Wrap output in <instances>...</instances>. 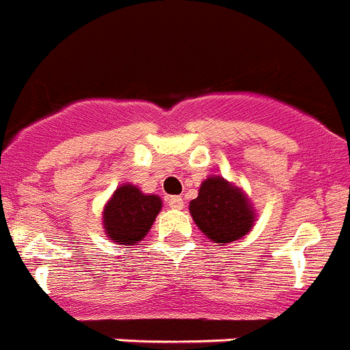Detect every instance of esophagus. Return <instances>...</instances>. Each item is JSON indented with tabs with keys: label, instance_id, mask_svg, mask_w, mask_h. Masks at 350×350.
<instances>
[{
	"label": "esophagus",
	"instance_id": "obj_1",
	"mask_svg": "<svg viewBox=\"0 0 350 350\" xmlns=\"http://www.w3.org/2000/svg\"><path fill=\"white\" fill-rule=\"evenodd\" d=\"M168 205L172 208H177V211H180V208H184V200H182L180 196H170Z\"/></svg>",
	"mask_w": 350,
	"mask_h": 350
}]
</instances>
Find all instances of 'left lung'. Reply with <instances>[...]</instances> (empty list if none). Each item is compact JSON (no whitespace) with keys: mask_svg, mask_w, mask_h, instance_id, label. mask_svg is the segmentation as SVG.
Masks as SVG:
<instances>
[{"mask_svg":"<svg viewBox=\"0 0 350 350\" xmlns=\"http://www.w3.org/2000/svg\"><path fill=\"white\" fill-rule=\"evenodd\" d=\"M189 212L196 226L217 246L243 239L255 223V211L244 191L217 175L202 182Z\"/></svg>","mask_w":350,"mask_h":350,"instance_id":"8db88e82","label":"left lung"}]
</instances>
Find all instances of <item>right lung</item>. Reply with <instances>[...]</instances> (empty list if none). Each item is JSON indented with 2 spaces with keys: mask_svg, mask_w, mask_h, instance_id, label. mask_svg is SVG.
I'll use <instances>...</instances> for the list:
<instances>
[{
  "mask_svg": "<svg viewBox=\"0 0 350 350\" xmlns=\"http://www.w3.org/2000/svg\"><path fill=\"white\" fill-rule=\"evenodd\" d=\"M161 207L163 202L159 196L145 195L133 184L116 187L103 212L107 237L120 246L139 243L154 225Z\"/></svg>",
  "mask_w": 350,
  "mask_h": 350,
  "instance_id": "add662e5",
  "label": "right lung"
}]
</instances>
